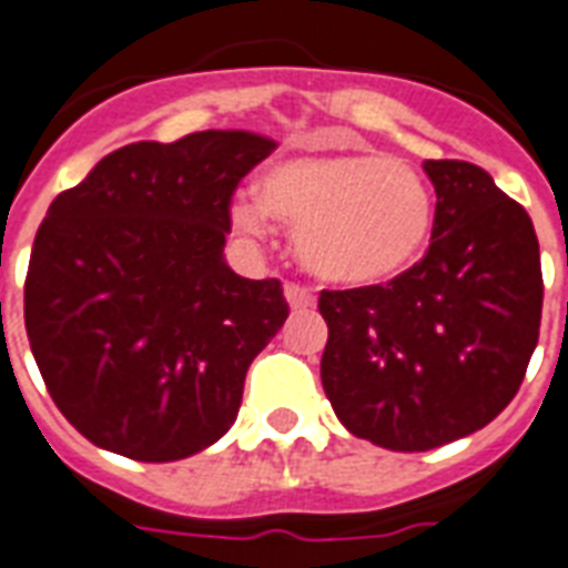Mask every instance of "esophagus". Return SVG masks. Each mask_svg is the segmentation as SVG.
<instances>
[{
  "instance_id": "34e87169",
  "label": "esophagus",
  "mask_w": 568,
  "mask_h": 568,
  "mask_svg": "<svg viewBox=\"0 0 568 568\" xmlns=\"http://www.w3.org/2000/svg\"><path fill=\"white\" fill-rule=\"evenodd\" d=\"M284 296H287L290 308H312L314 305V293L308 287H302V284H287Z\"/></svg>"
}]
</instances>
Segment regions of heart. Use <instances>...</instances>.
<instances>
[{
	"mask_svg": "<svg viewBox=\"0 0 568 568\" xmlns=\"http://www.w3.org/2000/svg\"><path fill=\"white\" fill-rule=\"evenodd\" d=\"M256 199H239L233 223L247 235L266 214L296 230V251L317 278L366 287L417 263L433 230V193L403 160L375 153L287 156L268 165Z\"/></svg>",
	"mask_w": 568,
	"mask_h": 568,
	"instance_id": "obj_1",
	"label": "heart"
}]
</instances>
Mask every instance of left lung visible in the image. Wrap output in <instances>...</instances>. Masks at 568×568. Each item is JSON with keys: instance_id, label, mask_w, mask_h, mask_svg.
I'll return each instance as SVG.
<instances>
[{"instance_id": "obj_1", "label": "left lung", "mask_w": 568, "mask_h": 568, "mask_svg": "<svg viewBox=\"0 0 568 568\" xmlns=\"http://www.w3.org/2000/svg\"><path fill=\"white\" fill-rule=\"evenodd\" d=\"M433 239L390 284L324 290L321 381L347 433L387 450L469 436L515 399L539 342L541 263L529 214L481 165L426 160Z\"/></svg>"}]
</instances>
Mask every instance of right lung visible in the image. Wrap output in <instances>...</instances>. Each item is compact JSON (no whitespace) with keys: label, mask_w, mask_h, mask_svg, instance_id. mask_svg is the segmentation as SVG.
<instances>
[{"label":"right lung","mask_w":568,"mask_h":568,"mask_svg":"<svg viewBox=\"0 0 568 568\" xmlns=\"http://www.w3.org/2000/svg\"><path fill=\"white\" fill-rule=\"evenodd\" d=\"M275 148L244 130L135 142L51 202L23 317L51 399L97 448L169 463L235 424L247 366L290 314L281 281L223 256L235 184Z\"/></svg>","instance_id":"1"}]
</instances>
